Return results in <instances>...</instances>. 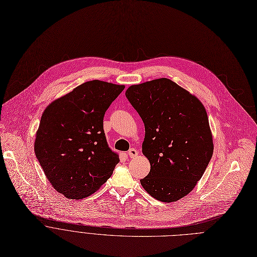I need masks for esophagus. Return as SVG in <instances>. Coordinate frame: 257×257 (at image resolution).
<instances>
[{"label":"esophagus","instance_id":"obj_1","mask_svg":"<svg viewBox=\"0 0 257 257\" xmlns=\"http://www.w3.org/2000/svg\"><path fill=\"white\" fill-rule=\"evenodd\" d=\"M128 156L131 157V158H135V157H137L138 156V154H139V152H138V150L136 149V148H131L130 150H128Z\"/></svg>","mask_w":257,"mask_h":257}]
</instances>
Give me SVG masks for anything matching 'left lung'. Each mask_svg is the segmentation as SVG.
<instances>
[{
	"mask_svg": "<svg viewBox=\"0 0 257 257\" xmlns=\"http://www.w3.org/2000/svg\"><path fill=\"white\" fill-rule=\"evenodd\" d=\"M125 96L145 124L142 152L151 170L141 179L142 186L163 202L182 198L213 156L206 109L195 96L166 78L133 85Z\"/></svg>",
	"mask_w": 257,
	"mask_h": 257,
	"instance_id": "1",
	"label": "left lung"
}]
</instances>
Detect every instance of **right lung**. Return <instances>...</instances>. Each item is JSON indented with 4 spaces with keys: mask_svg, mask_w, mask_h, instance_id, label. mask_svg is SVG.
I'll return each instance as SVG.
<instances>
[{
    "mask_svg": "<svg viewBox=\"0 0 257 257\" xmlns=\"http://www.w3.org/2000/svg\"><path fill=\"white\" fill-rule=\"evenodd\" d=\"M123 85L93 80L45 108L34 152L54 188L70 199L84 198L112 175L119 162L107 144L103 117Z\"/></svg>",
    "mask_w": 257,
    "mask_h": 257,
    "instance_id": "1",
    "label": "right lung"
}]
</instances>
